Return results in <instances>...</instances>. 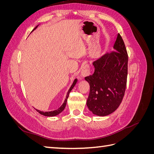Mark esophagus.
Masks as SVG:
<instances>
[{
    "label": "esophagus",
    "instance_id": "34e87169",
    "mask_svg": "<svg viewBox=\"0 0 154 154\" xmlns=\"http://www.w3.org/2000/svg\"><path fill=\"white\" fill-rule=\"evenodd\" d=\"M90 74H91V72H90L89 65L88 63H86L82 68L81 76L82 77H86V76H89Z\"/></svg>",
    "mask_w": 154,
    "mask_h": 154
}]
</instances>
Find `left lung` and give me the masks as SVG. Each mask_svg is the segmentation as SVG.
<instances>
[{"label":"left lung","mask_w":154,"mask_h":154,"mask_svg":"<svg viewBox=\"0 0 154 154\" xmlns=\"http://www.w3.org/2000/svg\"><path fill=\"white\" fill-rule=\"evenodd\" d=\"M114 49L93 62L94 74L85 78L90 85L87 106L99 116L109 115L118 108L127 86L128 57L119 33Z\"/></svg>","instance_id":"obj_1"}]
</instances>
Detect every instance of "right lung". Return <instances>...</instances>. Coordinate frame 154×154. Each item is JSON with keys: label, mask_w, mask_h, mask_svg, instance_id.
I'll return each instance as SVG.
<instances>
[{"label": "right lung", "mask_w": 154, "mask_h": 154, "mask_svg": "<svg viewBox=\"0 0 154 154\" xmlns=\"http://www.w3.org/2000/svg\"><path fill=\"white\" fill-rule=\"evenodd\" d=\"M37 27H38V26H36V27H35L33 30H35ZM33 30H32V31H33ZM76 82H77V79H75V80H74V82H73V83H72V85H71V87H70L69 90L67 92V96H66V100H65L63 103L57 110H53V111H51V112H42V111H40L39 110H36V111L38 112H39L40 114H42V115L45 116H49V117H52V116H55L59 114L60 113H61L64 110L65 107H66V106L67 101V98H68V97H69V93H70V92L71 91V90L72 89L73 87L75 86Z\"/></svg>", "instance_id": "add662e5"}]
</instances>
